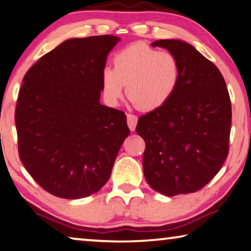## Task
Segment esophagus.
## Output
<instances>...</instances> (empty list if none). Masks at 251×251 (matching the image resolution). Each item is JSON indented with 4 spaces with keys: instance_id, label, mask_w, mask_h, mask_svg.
<instances>
[{
    "instance_id": "1",
    "label": "esophagus",
    "mask_w": 251,
    "mask_h": 251,
    "mask_svg": "<svg viewBox=\"0 0 251 251\" xmlns=\"http://www.w3.org/2000/svg\"><path fill=\"white\" fill-rule=\"evenodd\" d=\"M137 121H138V118H137L136 115L127 114V125H128L129 129L132 130V132H134L135 128H136Z\"/></svg>"
}]
</instances>
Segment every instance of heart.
Here are the masks:
<instances>
[{
    "instance_id": "heart-1",
    "label": "heart",
    "mask_w": 251,
    "mask_h": 251,
    "mask_svg": "<svg viewBox=\"0 0 251 251\" xmlns=\"http://www.w3.org/2000/svg\"><path fill=\"white\" fill-rule=\"evenodd\" d=\"M180 63L172 52L135 42L114 57V68L101 73V91L107 104L115 106L126 95L138 108L152 111L164 106L177 88Z\"/></svg>"
}]
</instances>
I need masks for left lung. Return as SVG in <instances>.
<instances>
[{
	"label": "left lung",
	"instance_id": "obj_1",
	"mask_svg": "<svg viewBox=\"0 0 251 251\" xmlns=\"http://www.w3.org/2000/svg\"><path fill=\"white\" fill-rule=\"evenodd\" d=\"M180 63V81L161 108L140 117L143 170L151 188L166 197L197 192L212 180L229 153L231 101L224 77L193 46L157 40Z\"/></svg>",
	"mask_w": 251,
	"mask_h": 251
}]
</instances>
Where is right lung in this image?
Returning <instances> with one entry per match:
<instances>
[{
    "label": "right lung",
    "instance_id": "obj_1",
    "mask_svg": "<svg viewBox=\"0 0 251 251\" xmlns=\"http://www.w3.org/2000/svg\"><path fill=\"white\" fill-rule=\"evenodd\" d=\"M119 40H66L23 78L15 108L19 156L52 196L80 199L98 192L129 135L124 111L99 101L107 55Z\"/></svg>",
    "mask_w": 251,
    "mask_h": 251
}]
</instances>
